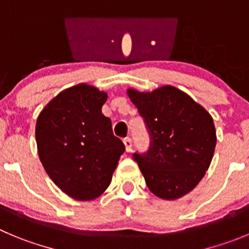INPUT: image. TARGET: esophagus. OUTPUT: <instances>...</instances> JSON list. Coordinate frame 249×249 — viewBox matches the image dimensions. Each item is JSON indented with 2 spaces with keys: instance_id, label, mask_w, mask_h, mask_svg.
<instances>
[{
  "instance_id": "34e87169",
  "label": "esophagus",
  "mask_w": 249,
  "mask_h": 249,
  "mask_svg": "<svg viewBox=\"0 0 249 249\" xmlns=\"http://www.w3.org/2000/svg\"><path fill=\"white\" fill-rule=\"evenodd\" d=\"M123 141H124V145H125V148H126V152H130V151H131V147H132L131 139L125 138Z\"/></svg>"
}]
</instances>
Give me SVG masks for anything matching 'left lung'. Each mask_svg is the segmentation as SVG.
<instances>
[{
    "mask_svg": "<svg viewBox=\"0 0 249 249\" xmlns=\"http://www.w3.org/2000/svg\"><path fill=\"white\" fill-rule=\"evenodd\" d=\"M150 135L146 152L132 153L148 189L173 200L194 189L205 176L216 146L210 114L172 86L151 93L127 90Z\"/></svg>",
    "mask_w": 249,
    "mask_h": 249,
    "instance_id": "obj_1",
    "label": "left lung"
}]
</instances>
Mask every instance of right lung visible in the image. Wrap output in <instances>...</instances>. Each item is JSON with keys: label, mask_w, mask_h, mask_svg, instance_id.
<instances>
[{"label": "right lung", "mask_w": 249, "mask_h": 249, "mask_svg": "<svg viewBox=\"0 0 249 249\" xmlns=\"http://www.w3.org/2000/svg\"><path fill=\"white\" fill-rule=\"evenodd\" d=\"M107 93L81 85L62 90L39 114V159L51 180L76 200H90L111 182L125 151L103 115Z\"/></svg>", "instance_id": "add662e5"}]
</instances>
